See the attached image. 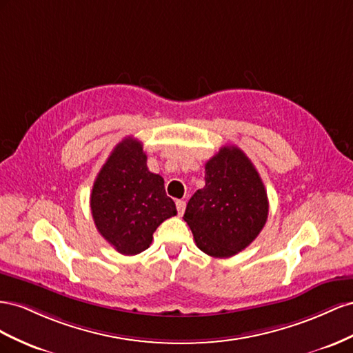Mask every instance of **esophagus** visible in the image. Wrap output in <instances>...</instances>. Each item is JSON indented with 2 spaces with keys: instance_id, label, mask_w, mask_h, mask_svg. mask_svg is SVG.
<instances>
[{
  "instance_id": "34e87169",
  "label": "esophagus",
  "mask_w": 353,
  "mask_h": 353,
  "mask_svg": "<svg viewBox=\"0 0 353 353\" xmlns=\"http://www.w3.org/2000/svg\"><path fill=\"white\" fill-rule=\"evenodd\" d=\"M176 208H177V213H179V216H183V213H185V208H186V203H185V201H182V199L176 201Z\"/></svg>"
}]
</instances>
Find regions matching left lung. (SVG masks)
<instances>
[{
    "instance_id": "1",
    "label": "left lung",
    "mask_w": 353,
    "mask_h": 353,
    "mask_svg": "<svg viewBox=\"0 0 353 353\" xmlns=\"http://www.w3.org/2000/svg\"><path fill=\"white\" fill-rule=\"evenodd\" d=\"M268 214V194L256 167L239 148L223 146L205 163V186L189 199L183 219L196 247L223 259L253 243Z\"/></svg>"
}]
</instances>
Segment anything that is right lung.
Here are the masks:
<instances>
[{
  "label": "right lung",
  "instance_id": "add662e5",
  "mask_svg": "<svg viewBox=\"0 0 353 353\" xmlns=\"http://www.w3.org/2000/svg\"><path fill=\"white\" fill-rule=\"evenodd\" d=\"M146 159L142 142L125 137L99 171L90 195L99 234L125 256L145 251L157 228L177 214L164 179L150 173Z\"/></svg>",
  "mask_w": 353,
  "mask_h": 353
}]
</instances>
